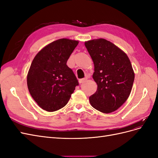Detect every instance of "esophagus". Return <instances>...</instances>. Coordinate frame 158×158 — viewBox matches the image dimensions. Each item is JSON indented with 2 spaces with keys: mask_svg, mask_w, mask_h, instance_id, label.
<instances>
[{
  "mask_svg": "<svg viewBox=\"0 0 158 158\" xmlns=\"http://www.w3.org/2000/svg\"><path fill=\"white\" fill-rule=\"evenodd\" d=\"M86 80H87V78H86L80 79V80H79V83H80V84H82V83L85 82V81H86Z\"/></svg>",
  "mask_w": 158,
  "mask_h": 158,
  "instance_id": "esophagus-1",
  "label": "esophagus"
}]
</instances>
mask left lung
<instances>
[{
  "label": "left lung",
  "instance_id": "8db88e82",
  "mask_svg": "<svg viewBox=\"0 0 158 158\" xmlns=\"http://www.w3.org/2000/svg\"><path fill=\"white\" fill-rule=\"evenodd\" d=\"M93 60V78L98 85L95 93L89 98L91 106L103 113L116 111L131 92L135 73L125 52L105 39L85 42Z\"/></svg>",
  "mask_w": 158,
  "mask_h": 158
}]
</instances>
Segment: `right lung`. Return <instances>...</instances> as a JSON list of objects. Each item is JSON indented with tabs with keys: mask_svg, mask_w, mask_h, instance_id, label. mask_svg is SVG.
I'll return each instance as SVG.
<instances>
[{
	"mask_svg": "<svg viewBox=\"0 0 158 158\" xmlns=\"http://www.w3.org/2000/svg\"><path fill=\"white\" fill-rule=\"evenodd\" d=\"M79 41L63 38L44 47L35 55L27 76L33 99L41 109L52 112L64 107L78 85L66 62Z\"/></svg>",
	"mask_w": 158,
	"mask_h": 158,
	"instance_id": "obj_1",
	"label": "right lung"
}]
</instances>
